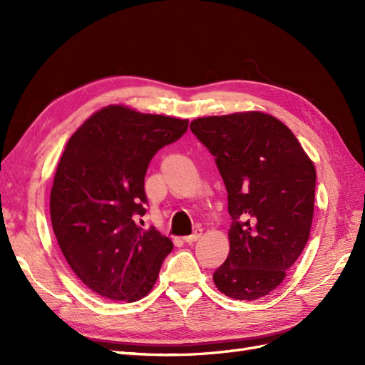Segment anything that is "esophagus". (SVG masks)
I'll list each match as a JSON object with an SVG mask.
<instances>
[{
  "mask_svg": "<svg viewBox=\"0 0 365 365\" xmlns=\"http://www.w3.org/2000/svg\"><path fill=\"white\" fill-rule=\"evenodd\" d=\"M201 235H202V230H196L193 235H190V236H185L182 240L185 242V244H193V242H196L197 239L201 237Z\"/></svg>",
  "mask_w": 365,
  "mask_h": 365,
  "instance_id": "34e87169",
  "label": "esophagus"
}]
</instances>
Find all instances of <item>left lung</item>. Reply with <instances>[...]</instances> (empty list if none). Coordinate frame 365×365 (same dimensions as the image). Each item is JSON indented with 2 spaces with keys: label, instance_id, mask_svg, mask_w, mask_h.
I'll return each mask as SVG.
<instances>
[{
  "label": "left lung",
  "instance_id": "1",
  "mask_svg": "<svg viewBox=\"0 0 365 365\" xmlns=\"http://www.w3.org/2000/svg\"><path fill=\"white\" fill-rule=\"evenodd\" d=\"M190 129L216 157L233 219L213 282L235 300H257L284 280L307 244L315 165L288 126L260 111L200 117Z\"/></svg>",
  "mask_w": 365,
  "mask_h": 365
}]
</instances>
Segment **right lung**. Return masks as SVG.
I'll list each match as a JSON object with an SVG mask.
<instances>
[{
    "label": "right lung",
    "mask_w": 365,
    "mask_h": 365,
    "mask_svg": "<svg viewBox=\"0 0 365 365\" xmlns=\"http://www.w3.org/2000/svg\"><path fill=\"white\" fill-rule=\"evenodd\" d=\"M187 126L185 118L109 105L70 137L54 173L50 217L65 260L96 294L134 303L155 284L173 244L155 227L137 224L146 213L145 175Z\"/></svg>",
    "instance_id": "1"
}]
</instances>
